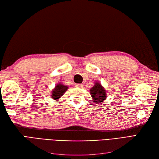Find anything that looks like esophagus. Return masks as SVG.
<instances>
[{
    "mask_svg": "<svg viewBox=\"0 0 159 159\" xmlns=\"http://www.w3.org/2000/svg\"><path fill=\"white\" fill-rule=\"evenodd\" d=\"M75 87L76 88H81L83 87V85L82 84H78L75 85Z\"/></svg>",
    "mask_w": 159,
    "mask_h": 159,
    "instance_id": "1",
    "label": "esophagus"
}]
</instances>
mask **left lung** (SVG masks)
Masks as SVG:
<instances>
[{
  "mask_svg": "<svg viewBox=\"0 0 159 159\" xmlns=\"http://www.w3.org/2000/svg\"><path fill=\"white\" fill-rule=\"evenodd\" d=\"M90 94L93 98V102L97 103L102 102L107 97L105 90L99 83H96L93 87L90 89Z\"/></svg>",
  "mask_w": 159,
  "mask_h": 159,
  "instance_id": "8db88e82",
  "label": "left lung"
}]
</instances>
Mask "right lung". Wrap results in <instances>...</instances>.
<instances>
[{"instance_id":"right-lung-1","label":"right lung","mask_w":159,"mask_h":159,"mask_svg":"<svg viewBox=\"0 0 159 159\" xmlns=\"http://www.w3.org/2000/svg\"><path fill=\"white\" fill-rule=\"evenodd\" d=\"M68 88L66 85H64L62 84H58L57 86H56L55 89L52 91V97L55 99H59L61 96L64 95V93L66 92Z\"/></svg>"}]
</instances>
